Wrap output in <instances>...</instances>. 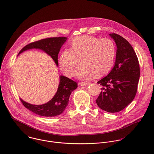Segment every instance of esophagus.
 I'll return each instance as SVG.
<instances>
[{"label": "esophagus", "mask_w": 154, "mask_h": 154, "mask_svg": "<svg viewBox=\"0 0 154 154\" xmlns=\"http://www.w3.org/2000/svg\"><path fill=\"white\" fill-rule=\"evenodd\" d=\"M90 84V83L89 82H80L79 83V85H80V86H88V85H89Z\"/></svg>", "instance_id": "esophagus-1"}]
</instances>
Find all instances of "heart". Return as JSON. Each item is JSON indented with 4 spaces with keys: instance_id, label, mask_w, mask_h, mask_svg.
I'll use <instances>...</instances> for the list:
<instances>
[{
    "instance_id": "1",
    "label": "heart",
    "mask_w": 154,
    "mask_h": 154,
    "mask_svg": "<svg viewBox=\"0 0 154 154\" xmlns=\"http://www.w3.org/2000/svg\"><path fill=\"white\" fill-rule=\"evenodd\" d=\"M116 56V46L108 38L85 35L74 38L70 49H65L59 57V65L63 72L72 77L79 60L81 62L76 75L82 79L92 77L95 74L101 76L112 67Z\"/></svg>"
}]
</instances>
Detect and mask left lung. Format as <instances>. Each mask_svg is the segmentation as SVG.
<instances>
[{
  "mask_svg": "<svg viewBox=\"0 0 154 154\" xmlns=\"http://www.w3.org/2000/svg\"><path fill=\"white\" fill-rule=\"evenodd\" d=\"M117 47L115 64L110 72L97 83L102 86L96 103L102 110L116 113L134 100L140 77L137 56L131 44L122 36L110 33Z\"/></svg>",
  "mask_w": 154,
  "mask_h": 154,
  "instance_id": "left-lung-1",
  "label": "left lung"
}]
</instances>
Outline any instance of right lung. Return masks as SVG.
<instances>
[{
  "label": "right lung",
  "instance_id": "right-lung-1",
  "mask_svg": "<svg viewBox=\"0 0 154 154\" xmlns=\"http://www.w3.org/2000/svg\"><path fill=\"white\" fill-rule=\"evenodd\" d=\"M66 37H53L31 42L24 46L18 54L32 48H38L50 55L58 66V54L62 45L66 40ZM77 83L72 80L61 75L57 91L53 98L48 103L42 105H33L20 98L23 106L33 113L44 117H53L62 114L68 104L71 92L77 88Z\"/></svg>",
  "mask_w": 154,
  "mask_h": 154
}]
</instances>
